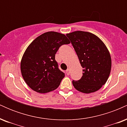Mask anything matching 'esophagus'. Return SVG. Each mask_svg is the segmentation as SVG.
<instances>
[{"label":"esophagus","instance_id":"esophagus-1","mask_svg":"<svg viewBox=\"0 0 127 127\" xmlns=\"http://www.w3.org/2000/svg\"><path fill=\"white\" fill-rule=\"evenodd\" d=\"M65 72H66L67 75H70V70L69 68H67V69L66 70V71H65Z\"/></svg>","mask_w":127,"mask_h":127}]
</instances>
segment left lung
Wrapping results in <instances>:
<instances>
[{"mask_svg":"<svg viewBox=\"0 0 127 127\" xmlns=\"http://www.w3.org/2000/svg\"><path fill=\"white\" fill-rule=\"evenodd\" d=\"M83 68L82 76L72 81L84 93H94L105 84L111 70V57L106 45L93 33L76 31L67 34Z\"/></svg>","mask_w":127,"mask_h":127,"instance_id":"obj_1","label":"left lung"}]
</instances>
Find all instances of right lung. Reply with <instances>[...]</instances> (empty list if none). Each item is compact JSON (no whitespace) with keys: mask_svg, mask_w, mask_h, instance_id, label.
I'll return each mask as SVG.
<instances>
[{"mask_svg":"<svg viewBox=\"0 0 127 127\" xmlns=\"http://www.w3.org/2000/svg\"><path fill=\"white\" fill-rule=\"evenodd\" d=\"M70 43L64 34L48 32L38 36L26 49L21 62L23 78L30 88L46 93L59 87L65 74L55 59L59 48Z\"/></svg>","mask_w":127,"mask_h":127,"instance_id":"add662e5","label":"right lung"}]
</instances>
